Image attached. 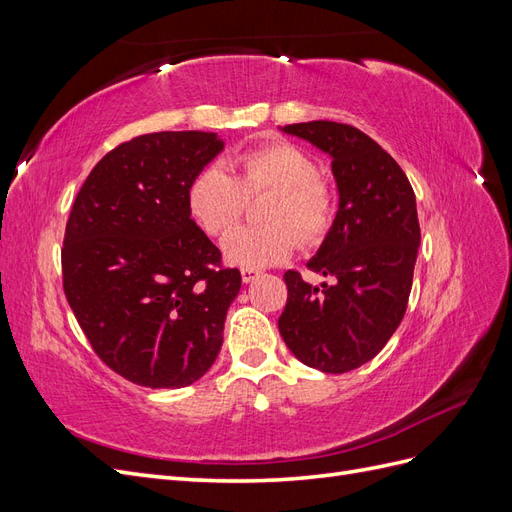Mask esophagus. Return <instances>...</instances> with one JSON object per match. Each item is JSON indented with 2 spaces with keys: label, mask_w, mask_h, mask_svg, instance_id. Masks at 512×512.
<instances>
[{
  "label": "esophagus",
  "mask_w": 512,
  "mask_h": 512,
  "mask_svg": "<svg viewBox=\"0 0 512 512\" xmlns=\"http://www.w3.org/2000/svg\"><path fill=\"white\" fill-rule=\"evenodd\" d=\"M258 275H260V273H258L256 269H241V280H243L245 284H250V282H254Z\"/></svg>",
  "instance_id": "34e87169"
}]
</instances>
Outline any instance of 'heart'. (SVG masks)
<instances>
[{"label": "heart", "mask_w": 512, "mask_h": 512, "mask_svg": "<svg viewBox=\"0 0 512 512\" xmlns=\"http://www.w3.org/2000/svg\"><path fill=\"white\" fill-rule=\"evenodd\" d=\"M318 162L290 141H269L235 158L232 175L211 162L188 185V209L207 235H224L239 222L247 200L262 194L258 220L262 224L235 228L222 241L230 265L262 269L280 265L301 250H314L335 222L337 194L318 175Z\"/></svg>", "instance_id": "b5f03b06"}]
</instances>
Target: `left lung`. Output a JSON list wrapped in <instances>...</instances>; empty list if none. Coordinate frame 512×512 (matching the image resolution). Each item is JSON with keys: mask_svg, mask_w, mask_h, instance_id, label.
Listing matches in <instances>:
<instances>
[{"mask_svg": "<svg viewBox=\"0 0 512 512\" xmlns=\"http://www.w3.org/2000/svg\"><path fill=\"white\" fill-rule=\"evenodd\" d=\"M333 158L339 209L307 269L333 284L286 271L277 327L290 352L324 374H346L386 346L406 314L421 243L414 190L374 138L337 121L284 126Z\"/></svg>", "mask_w": 512, "mask_h": 512, "instance_id": "left-lung-1", "label": "left lung"}]
</instances>
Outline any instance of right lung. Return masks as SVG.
<instances>
[{"instance_id": "1", "label": "right lung", "mask_w": 512, "mask_h": 512, "mask_svg": "<svg viewBox=\"0 0 512 512\" xmlns=\"http://www.w3.org/2000/svg\"><path fill=\"white\" fill-rule=\"evenodd\" d=\"M224 149L213 132H153L94 166L66 224L64 292L102 363L147 389L213 365L239 269L190 218L188 185Z\"/></svg>"}]
</instances>
